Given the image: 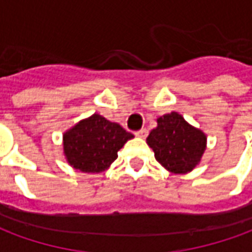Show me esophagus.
<instances>
[{"label": "esophagus", "mask_w": 252, "mask_h": 252, "mask_svg": "<svg viewBox=\"0 0 252 252\" xmlns=\"http://www.w3.org/2000/svg\"><path fill=\"white\" fill-rule=\"evenodd\" d=\"M135 135H136L137 137H147L148 129H146V128H142V129H139V131L135 132Z\"/></svg>", "instance_id": "esophagus-1"}]
</instances>
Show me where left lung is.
Here are the masks:
<instances>
[{"mask_svg": "<svg viewBox=\"0 0 252 252\" xmlns=\"http://www.w3.org/2000/svg\"><path fill=\"white\" fill-rule=\"evenodd\" d=\"M147 144L166 169L184 174L193 170L206 146V136L175 112L158 119V126L150 132Z\"/></svg>", "mask_w": 252, "mask_h": 252, "instance_id": "obj_1", "label": "left lung"}]
</instances>
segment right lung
<instances>
[{
  "mask_svg": "<svg viewBox=\"0 0 252 252\" xmlns=\"http://www.w3.org/2000/svg\"><path fill=\"white\" fill-rule=\"evenodd\" d=\"M133 135L117 123L93 115L64 133L63 148L74 169L101 173L117 158V151Z\"/></svg>",
  "mask_w": 252,
  "mask_h": 252,
  "instance_id": "add662e5",
  "label": "right lung"
}]
</instances>
